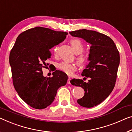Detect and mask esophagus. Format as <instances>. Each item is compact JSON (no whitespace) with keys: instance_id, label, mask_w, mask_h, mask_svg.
<instances>
[{"instance_id":"1","label":"esophagus","mask_w":132,"mask_h":132,"mask_svg":"<svg viewBox=\"0 0 132 132\" xmlns=\"http://www.w3.org/2000/svg\"><path fill=\"white\" fill-rule=\"evenodd\" d=\"M70 78L69 77V78H68V84H70Z\"/></svg>"}]
</instances>
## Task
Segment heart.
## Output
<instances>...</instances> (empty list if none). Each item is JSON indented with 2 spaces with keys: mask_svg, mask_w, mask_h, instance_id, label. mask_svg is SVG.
Returning a JSON list of instances; mask_svg holds the SVG:
<instances>
[{
  "mask_svg": "<svg viewBox=\"0 0 132 132\" xmlns=\"http://www.w3.org/2000/svg\"><path fill=\"white\" fill-rule=\"evenodd\" d=\"M70 43H71L72 46L73 48V50L76 53L80 54L83 52V44H82V42L79 40H78V39H72L70 41ZM53 50V52L55 53H56L57 52V47H54ZM86 60H87V59H86L85 56H83V55H80L78 58V63L80 65H83V64H85L86 62ZM57 67L59 69L62 70V72L66 73V74L69 75H72L73 72L75 70V67L74 64L68 62L60 63L58 64Z\"/></svg>",
  "mask_w": 132,
  "mask_h": 132,
  "instance_id": "1",
  "label": "heart"
}]
</instances>
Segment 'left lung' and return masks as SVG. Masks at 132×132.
<instances>
[{
    "label": "left lung",
    "mask_w": 132,
    "mask_h": 132,
    "mask_svg": "<svg viewBox=\"0 0 132 132\" xmlns=\"http://www.w3.org/2000/svg\"><path fill=\"white\" fill-rule=\"evenodd\" d=\"M69 34L91 45L88 58L89 63L82 72V76L90 78L88 82L79 79H73L70 82L85 91L78 103L84 107H93L101 103L113 90L120 64L119 52L111 38L97 31L82 29Z\"/></svg>",
    "instance_id": "left-lung-1"
}]
</instances>
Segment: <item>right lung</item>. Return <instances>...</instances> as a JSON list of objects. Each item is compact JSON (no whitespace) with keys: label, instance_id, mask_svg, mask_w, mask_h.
Listing matches in <instances>:
<instances>
[{"label":"right lung","instance_id":"1","mask_svg":"<svg viewBox=\"0 0 132 132\" xmlns=\"http://www.w3.org/2000/svg\"><path fill=\"white\" fill-rule=\"evenodd\" d=\"M68 32L43 27L29 29L18 35L9 55L13 84L19 97L35 109H43L55 99L64 86L68 75L55 70L53 77L43 76V68L50 59V49L63 41Z\"/></svg>","mask_w":132,"mask_h":132}]
</instances>
